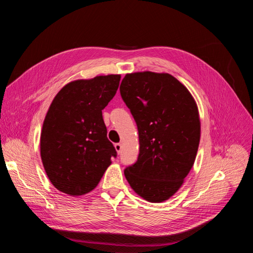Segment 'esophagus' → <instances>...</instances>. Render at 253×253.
<instances>
[{
  "label": "esophagus",
  "mask_w": 253,
  "mask_h": 253,
  "mask_svg": "<svg viewBox=\"0 0 253 253\" xmlns=\"http://www.w3.org/2000/svg\"><path fill=\"white\" fill-rule=\"evenodd\" d=\"M121 148H122L121 143H115V149H116V151H117L118 154H119L120 151H121Z\"/></svg>",
  "instance_id": "34e87169"
}]
</instances>
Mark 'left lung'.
Returning a JSON list of instances; mask_svg holds the SVG:
<instances>
[{
    "label": "left lung",
    "mask_w": 253,
    "mask_h": 253,
    "mask_svg": "<svg viewBox=\"0 0 253 253\" xmlns=\"http://www.w3.org/2000/svg\"><path fill=\"white\" fill-rule=\"evenodd\" d=\"M120 95L139 135L137 162L126 168L129 186L145 201L170 198L192 169L201 121L190 91L169 74H127Z\"/></svg>",
    "instance_id": "left-lung-1"
}]
</instances>
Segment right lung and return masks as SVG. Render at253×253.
<instances>
[{"label": "right lung", "mask_w": 253, "mask_h": 253, "mask_svg": "<svg viewBox=\"0 0 253 253\" xmlns=\"http://www.w3.org/2000/svg\"><path fill=\"white\" fill-rule=\"evenodd\" d=\"M120 75L73 81L61 89L43 122L41 158L61 192L83 195L96 188L116 149L106 137L102 110L119 86Z\"/></svg>", "instance_id": "obj_1"}]
</instances>
